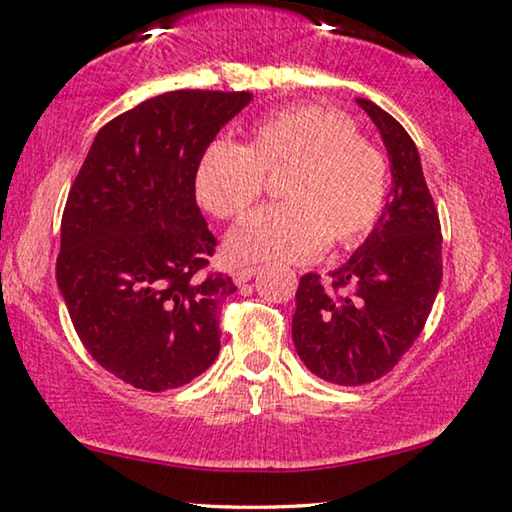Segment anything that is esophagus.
<instances>
[{
    "instance_id": "esophagus-1",
    "label": "esophagus",
    "mask_w": 512,
    "mask_h": 512,
    "mask_svg": "<svg viewBox=\"0 0 512 512\" xmlns=\"http://www.w3.org/2000/svg\"><path fill=\"white\" fill-rule=\"evenodd\" d=\"M257 271H259V266H239V269L234 271L236 285H243V283H248V280H253Z\"/></svg>"
}]
</instances>
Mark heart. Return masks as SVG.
Masks as SVG:
<instances>
[{
    "label": "heart",
    "mask_w": 512,
    "mask_h": 512,
    "mask_svg": "<svg viewBox=\"0 0 512 512\" xmlns=\"http://www.w3.org/2000/svg\"><path fill=\"white\" fill-rule=\"evenodd\" d=\"M278 206L236 227L227 253L239 262H306L329 246H357L376 227L387 197L383 155L357 136L348 115L292 106L266 115L246 146L215 139L194 169L197 201L220 220H239L278 176Z\"/></svg>",
    "instance_id": "heart-1"
}]
</instances>
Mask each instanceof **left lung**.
Listing matches in <instances>:
<instances>
[{
    "label": "left lung",
    "mask_w": 512,
    "mask_h": 512,
    "mask_svg": "<svg viewBox=\"0 0 512 512\" xmlns=\"http://www.w3.org/2000/svg\"><path fill=\"white\" fill-rule=\"evenodd\" d=\"M390 155L392 192L348 262L299 280L292 341L308 371L334 385H366L397 366L441 287V222L413 139L390 113L357 99Z\"/></svg>",
    "instance_id": "8db88e82"
}]
</instances>
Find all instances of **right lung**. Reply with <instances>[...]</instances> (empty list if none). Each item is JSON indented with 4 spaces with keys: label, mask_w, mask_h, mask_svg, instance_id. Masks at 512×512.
Returning <instances> with one entry per match:
<instances>
[{
    "label": "right lung",
    "mask_w": 512,
    "mask_h": 512,
    "mask_svg": "<svg viewBox=\"0 0 512 512\" xmlns=\"http://www.w3.org/2000/svg\"><path fill=\"white\" fill-rule=\"evenodd\" d=\"M250 92L176 90L99 129L62 215L57 287L85 350L148 392L183 387L220 352L232 278L204 273L215 236L194 197L199 155Z\"/></svg>",
    "instance_id": "add662e5"
}]
</instances>
